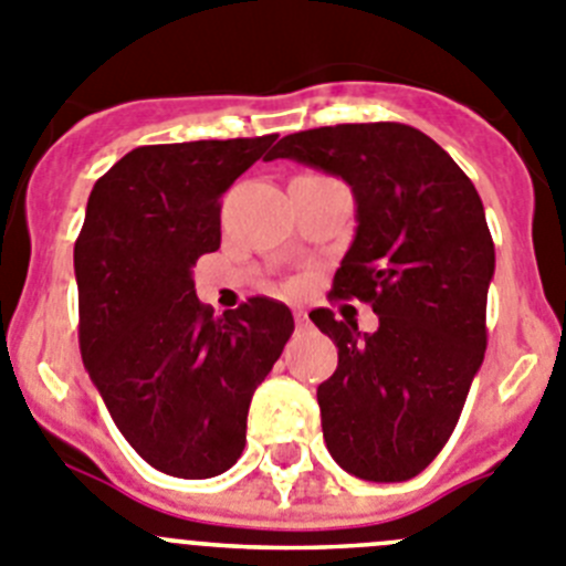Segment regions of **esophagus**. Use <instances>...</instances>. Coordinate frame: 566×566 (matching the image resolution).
I'll list each match as a JSON object with an SVG mask.
<instances>
[{
	"instance_id": "obj_1",
	"label": "esophagus",
	"mask_w": 566,
	"mask_h": 566,
	"mask_svg": "<svg viewBox=\"0 0 566 566\" xmlns=\"http://www.w3.org/2000/svg\"><path fill=\"white\" fill-rule=\"evenodd\" d=\"M295 324H298V327H307V313H304V310H295Z\"/></svg>"
}]
</instances>
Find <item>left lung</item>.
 Returning a JSON list of instances; mask_svg holds the SVG:
<instances>
[{
    "label": "left lung",
    "instance_id": "left-lung-1",
    "mask_svg": "<svg viewBox=\"0 0 566 566\" xmlns=\"http://www.w3.org/2000/svg\"><path fill=\"white\" fill-rule=\"evenodd\" d=\"M340 177L355 195V239L335 271L333 298H358L375 333L333 310L310 313L338 346L318 386L333 460L369 482H403L454 431L485 358L493 239L465 171L406 124H338L295 132L273 155Z\"/></svg>",
    "mask_w": 566,
    "mask_h": 566
}]
</instances>
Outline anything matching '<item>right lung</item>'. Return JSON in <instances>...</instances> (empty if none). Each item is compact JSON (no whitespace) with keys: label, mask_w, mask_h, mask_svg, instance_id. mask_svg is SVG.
I'll return each instance as SVG.
<instances>
[{"label":"right lung","mask_w":566,"mask_h":566,"mask_svg":"<svg viewBox=\"0 0 566 566\" xmlns=\"http://www.w3.org/2000/svg\"><path fill=\"white\" fill-rule=\"evenodd\" d=\"M273 140L137 146L95 182L75 239L86 371L126 442L182 480L239 460L253 391L293 335L282 302L213 315L191 279L220 248V197Z\"/></svg>","instance_id":"1"}]
</instances>
